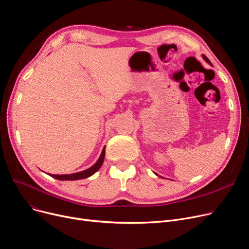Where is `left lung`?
Segmentation results:
<instances>
[{
	"label": "left lung",
	"instance_id": "left-lung-1",
	"mask_svg": "<svg viewBox=\"0 0 249 249\" xmlns=\"http://www.w3.org/2000/svg\"><path fill=\"white\" fill-rule=\"evenodd\" d=\"M203 58H204V59H205L209 64H212V63H211V61L207 58V56H206V55H203Z\"/></svg>",
	"mask_w": 249,
	"mask_h": 249
}]
</instances>
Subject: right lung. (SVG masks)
<instances>
[{
  "mask_svg": "<svg viewBox=\"0 0 249 249\" xmlns=\"http://www.w3.org/2000/svg\"><path fill=\"white\" fill-rule=\"evenodd\" d=\"M105 159V147L101 153L100 159L98 161L89 168L86 169V171L80 172V173H75V174H71V175H49L52 178H54L59 180H76V179H82V178H87L90 176H93L97 171H99V168L102 166Z\"/></svg>",
  "mask_w": 249,
  "mask_h": 249,
  "instance_id": "1",
  "label": "right lung"
}]
</instances>
